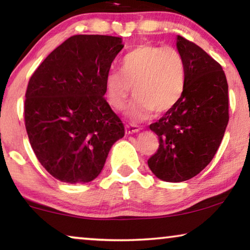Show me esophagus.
Instances as JSON below:
<instances>
[{"label":"esophagus","instance_id":"1","mask_svg":"<svg viewBox=\"0 0 250 250\" xmlns=\"http://www.w3.org/2000/svg\"><path fill=\"white\" fill-rule=\"evenodd\" d=\"M139 130H140L139 126L135 124L125 125V132L126 133H135V132H138Z\"/></svg>","mask_w":250,"mask_h":250}]
</instances>
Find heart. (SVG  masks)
Instances as JSON below:
<instances>
[{"label":"heart","instance_id":"b5f03b06","mask_svg":"<svg viewBox=\"0 0 250 250\" xmlns=\"http://www.w3.org/2000/svg\"><path fill=\"white\" fill-rule=\"evenodd\" d=\"M186 87V63L177 48L142 44L121 61V73L111 71L105 78L108 104L121 110L131 93L136 95L129 115L145 119L155 110L165 113L181 100Z\"/></svg>","mask_w":250,"mask_h":250}]
</instances>
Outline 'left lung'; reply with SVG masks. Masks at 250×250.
Returning <instances> with one entry per match:
<instances>
[{"instance_id":"obj_1","label":"left lung","mask_w":250,"mask_h":250,"mask_svg":"<svg viewBox=\"0 0 250 250\" xmlns=\"http://www.w3.org/2000/svg\"><path fill=\"white\" fill-rule=\"evenodd\" d=\"M177 47L186 63L181 100L149 125L159 137V149L147 163L163 181L194 178L213 160L229 122L226 73L219 62L185 37Z\"/></svg>"}]
</instances>
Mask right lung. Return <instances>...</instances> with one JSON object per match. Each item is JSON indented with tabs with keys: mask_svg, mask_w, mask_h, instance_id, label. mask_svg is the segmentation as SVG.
<instances>
[{
	"mask_svg": "<svg viewBox=\"0 0 250 250\" xmlns=\"http://www.w3.org/2000/svg\"><path fill=\"white\" fill-rule=\"evenodd\" d=\"M124 48L120 37L75 35L30 77L24 125L40 163L55 179L85 184L101 173L125 125L105 100V78Z\"/></svg>",
	"mask_w": 250,
	"mask_h": 250,
	"instance_id": "right-lung-1",
	"label": "right lung"
}]
</instances>
